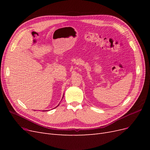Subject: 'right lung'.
I'll use <instances>...</instances> for the list:
<instances>
[{
  "mask_svg": "<svg viewBox=\"0 0 150 150\" xmlns=\"http://www.w3.org/2000/svg\"><path fill=\"white\" fill-rule=\"evenodd\" d=\"M58 106H59V104H58Z\"/></svg>",
  "mask_w": 150,
  "mask_h": 150,
  "instance_id": "add662e5",
  "label": "right lung"
}]
</instances>
